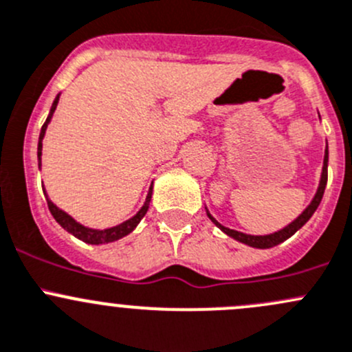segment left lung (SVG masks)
<instances>
[{
    "label": "left lung",
    "mask_w": 352,
    "mask_h": 352,
    "mask_svg": "<svg viewBox=\"0 0 352 352\" xmlns=\"http://www.w3.org/2000/svg\"><path fill=\"white\" fill-rule=\"evenodd\" d=\"M327 166H329V146H325L324 166H322L320 184H318L317 194H315L314 199H311L310 204L307 206V209H305V211L301 212V214L298 216V218L294 219V221H291L289 225L285 226V228L278 230V232H274V233H269V235H247V233H242V232H236V230L226 228V226H223L221 223L216 221V219L211 216V212L208 211V208H206V214H208V218L211 219V221L214 223V225L218 226V228L221 230L223 233H226V235H228V236H232V239L236 240V242H242L245 245H248V247H254V248H271V247H276V245L283 243V242H285V240L289 239V236H293L294 233H296L298 230H300L301 226H303L305 223H307L308 219H310L311 216H314V212L317 211L318 204H320L322 197H324L325 186H327Z\"/></svg>",
    "instance_id": "1"
}]
</instances>
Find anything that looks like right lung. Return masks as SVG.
I'll list each match as a JSON object with an SVG mask.
<instances>
[{
	"mask_svg": "<svg viewBox=\"0 0 352 352\" xmlns=\"http://www.w3.org/2000/svg\"><path fill=\"white\" fill-rule=\"evenodd\" d=\"M59 97H61V94L56 95L54 102H52V105H51V110H49L47 119H45L44 126H42V129H41V134H38V144H37V162H38V168H41V166H42V140H44L45 131H47L49 122H51V119H52V113H54L56 107H58ZM42 189H44V196H45V199H47L49 211H51V214L54 216L56 221H58L59 225H61L63 228H65L67 233H71V235L76 236L78 240H81V242H85V243L102 245V243H110V242H116V240H120V239H122V236L129 235V233L133 232V230L136 228L138 225H140V221L144 218V214H146L148 208H150L151 194H153V184H151L150 190H148L146 201H144V204L141 206V209L136 212V214L133 216V218L126 219V221L119 223V225L110 226V228H104V230L88 228V226H85V225H81V223H78L76 219L73 218V216H69L66 211H63V209H59L58 206H56L54 202H52L51 199H49L47 192H45V187H44V186H42Z\"/></svg>",
	"mask_w": 352,
	"mask_h": 352,
	"instance_id": "add662e5",
	"label": "right lung"
}]
</instances>
